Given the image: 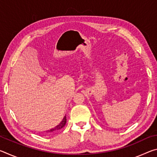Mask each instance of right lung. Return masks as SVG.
<instances>
[{
    "mask_svg": "<svg viewBox=\"0 0 157 157\" xmlns=\"http://www.w3.org/2000/svg\"><path fill=\"white\" fill-rule=\"evenodd\" d=\"M66 123V116H65L64 117H63V118L62 119V121H61V123L58 124V125H57L55 127H54V128H52L50 130H48L47 132L48 133H50V132H55V131H57V130H59L62 128H63V127H64V125Z\"/></svg>",
    "mask_w": 157,
    "mask_h": 157,
    "instance_id": "obj_1",
    "label": "right lung"
}]
</instances>
